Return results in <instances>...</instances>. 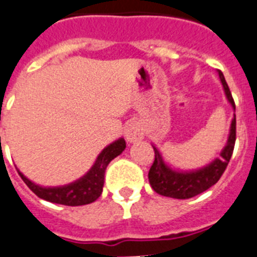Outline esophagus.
Returning a JSON list of instances; mask_svg holds the SVG:
<instances>
[{"label":"esophagus","mask_w":257,"mask_h":257,"mask_svg":"<svg viewBox=\"0 0 257 257\" xmlns=\"http://www.w3.org/2000/svg\"><path fill=\"white\" fill-rule=\"evenodd\" d=\"M144 133L141 132V129L136 122H131V124L126 125V129H125V139L128 140L129 142H136L142 139Z\"/></svg>","instance_id":"34e87169"}]
</instances>
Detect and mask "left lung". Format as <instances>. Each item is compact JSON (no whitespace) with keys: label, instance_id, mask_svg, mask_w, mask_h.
<instances>
[{"label":"left lung","instance_id":"left-lung-1","mask_svg":"<svg viewBox=\"0 0 257 257\" xmlns=\"http://www.w3.org/2000/svg\"><path fill=\"white\" fill-rule=\"evenodd\" d=\"M218 75L221 78L223 88H225L226 98H227L228 102L231 103L232 108L235 109L231 91H230L221 70H218ZM235 140H236V118L234 115L227 145L222 150L221 158H217L204 169L191 172H179L170 169L169 166L165 165L158 149L153 146L155 158L152 167L149 170V182H150L152 188L159 195L166 196V197L180 198V200L195 197L202 192H205L206 189H209L212 185L218 182L222 174L225 172L230 158H231L232 152H234Z\"/></svg>","mask_w":257,"mask_h":257}]
</instances>
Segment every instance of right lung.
I'll list each match as a JSON object with an SVG mask.
<instances>
[{"instance_id":"right-lung-1","label":"right lung","mask_w":257,"mask_h":257,"mask_svg":"<svg viewBox=\"0 0 257 257\" xmlns=\"http://www.w3.org/2000/svg\"><path fill=\"white\" fill-rule=\"evenodd\" d=\"M126 148L124 139H120L111 144L109 146L99 154L95 165L92 166L91 170L77 182L72 183L64 187H56V188H44L40 185L34 184L29 179L23 175L18 170L19 176L22 178L26 185L35 193L38 197L47 200L49 202L61 204L68 206H79L86 205L90 202H94L99 196L102 195L103 184H104V172L109 162L117 155L124 152Z\"/></svg>"}]
</instances>
